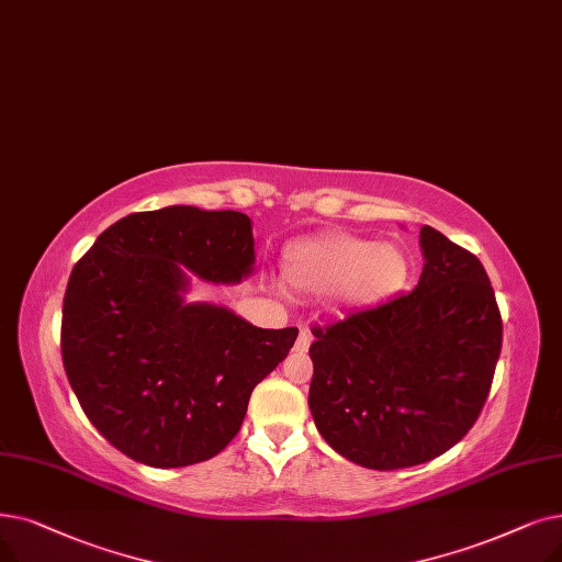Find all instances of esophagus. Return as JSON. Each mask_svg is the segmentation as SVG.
<instances>
[{"mask_svg": "<svg viewBox=\"0 0 562 562\" xmlns=\"http://www.w3.org/2000/svg\"><path fill=\"white\" fill-rule=\"evenodd\" d=\"M310 341H312L310 333H307L305 328H301V333H299V339H296V349H299V351H307V349H310Z\"/></svg>", "mask_w": 562, "mask_h": 562, "instance_id": "1", "label": "esophagus"}]
</instances>
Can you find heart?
I'll list each match as a JSON object with an SVG mask.
<instances>
[{
  "instance_id": "heart-1",
  "label": "heart",
  "mask_w": 562,
  "mask_h": 562,
  "mask_svg": "<svg viewBox=\"0 0 562 562\" xmlns=\"http://www.w3.org/2000/svg\"><path fill=\"white\" fill-rule=\"evenodd\" d=\"M284 280L303 294L339 289L351 307H374L404 289L411 263L395 243H374L353 234H324L289 246Z\"/></svg>"
}]
</instances>
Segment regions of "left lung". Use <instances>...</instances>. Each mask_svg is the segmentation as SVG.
Segmentation results:
<instances>
[{
  "label": "left lung",
  "instance_id": "8db88e82",
  "mask_svg": "<svg viewBox=\"0 0 562 562\" xmlns=\"http://www.w3.org/2000/svg\"><path fill=\"white\" fill-rule=\"evenodd\" d=\"M418 286L314 326L310 411L326 443L372 471L448 452L490 397L503 345L501 310L480 259L420 229Z\"/></svg>",
  "mask_w": 562,
  "mask_h": 562
}]
</instances>
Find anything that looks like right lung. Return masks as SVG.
Segmentation results:
<instances>
[{"instance_id":"add662e5","label":"right lung","mask_w":562,"mask_h":562,"mask_svg":"<svg viewBox=\"0 0 562 562\" xmlns=\"http://www.w3.org/2000/svg\"><path fill=\"white\" fill-rule=\"evenodd\" d=\"M246 213L167 206L121 217L72 266L61 358L85 416L126 457L179 469L223 452L255 385L294 347L227 307L183 303L190 273L240 282L252 271Z\"/></svg>"}]
</instances>
